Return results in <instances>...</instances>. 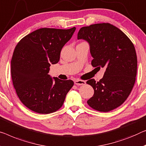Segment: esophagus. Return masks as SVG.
<instances>
[{
  "label": "esophagus",
  "mask_w": 146,
  "mask_h": 146,
  "mask_svg": "<svg viewBox=\"0 0 146 146\" xmlns=\"http://www.w3.org/2000/svg\"><path fill=\"white\" fill-rule=\"evenodd\" d=\"M74 82H75V84H76V85H83V84H86L85 80H80V79H76V80H75Z\"/></svg>",
  "instance_id": "34e87169"
}]
</instances>
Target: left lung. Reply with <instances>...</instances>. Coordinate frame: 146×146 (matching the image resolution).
I'll return each mask as SVG.
<instances>
[{
  "label": "left lung",
  "instance_id": "8db88e82",
  "mask_svg": "<svg viewBox=\"0 0 146 146\" xmlns=\"http://www.w3.org/2000/svg\"><path fill=\"white\" fill-rule=\"evenodd\" d=\"M78 39L90 46L94 67L106 69L103 78L86 83L94 94L87 104L94 110L108 112L122 105L133 88L137 73V56L133 43L124 33L109 23L92 24L80 28Z\"/></svg>",
  "mask_w": 146,
  "mask_h": 146
}]
</instances>
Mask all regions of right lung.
Returning <instances> with one entry per match:
<instances>
[{"label": "right lung", "instance_id": "1", "mask_svg": "<svg viewBox=\"0 0 146 146\" xmlns=\"http://www.w3.org/2000/svg\"><path fill=\"white\" fill-rule=\"evenodd\" d=\"M40 28L17 43L11 61L13 85L20 101L38 113L48 114L62 108L72 80H62L48 75L50 64L59 62L60 52L75 31Z\"/></svg>", "mask_w": 146, "mask_h": 146}]
</instances>
